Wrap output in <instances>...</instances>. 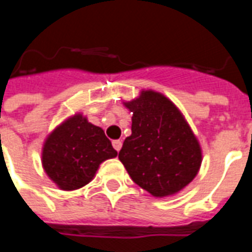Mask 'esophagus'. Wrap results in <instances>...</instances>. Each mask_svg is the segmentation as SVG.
<instances>
[{
	"label": "esophagus",
	"mask_w": 252,
	"mask_h": 252,
	"mask_svg": "<svg viewBox=\"0 0 252 252\" xmlns=\"http://www.w3.org/2000/svg\"><path fill=\"white\" fill-rule=\"evenodd\" d=\"M122 141L120 140H115V141H112V146H114V149L116 150V152H119V150L122 149Z\"/></svg>",
	"instance_id": "esophagus-1"
}]
</instances>
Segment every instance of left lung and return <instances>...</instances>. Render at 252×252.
<instances>
[{"label": "left lung", "mask_w": 252, "mask_h": 252, "mask_svg": "<svg viewBox=\"0 0 252 252\" xmlns=\"http://www.w3.org/2000/svg\"><path fill=\"white\" fill-rule=\"evenodd\" d=\"M133 112L132 134L119 159L134 183L157 197L172 195L196 176L201 150L179 110L166 96L144 91L126 104Z\"/></svg>", "instance_id": "obj_1"}]
</instances>
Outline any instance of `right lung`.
I'll return each mask as SVG.
<instances>
[{
  "label": "right lung",
  "mask_w": 252,
  "mask_h": 252,
  "mask_svg": "<svg viewBox=\"0 0 252 252\" xmlns=\"http://www.w3.org/2000/svg\"><path fill=\"white\" fill-rule=\"evenodd\" d=\"M118 156L102 128L76 115L53 130L43 148V167L61 189H77L93 179L99 165Z\"/></svg>",
  "instance_id": "obj_1"
}]
</instances>
